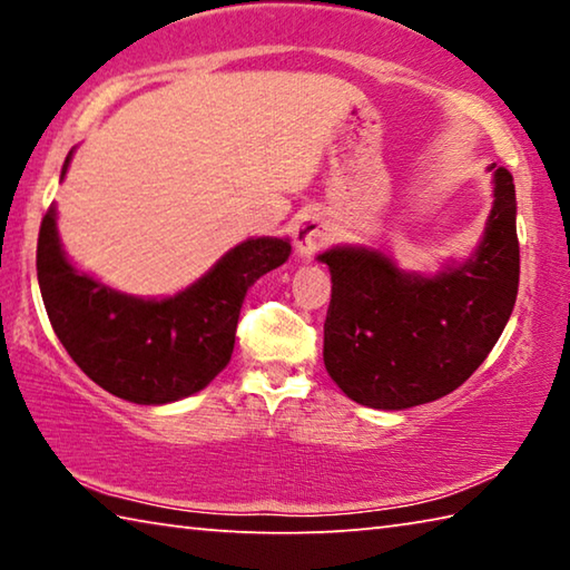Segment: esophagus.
<instances>
[{
	"mask_svg": "<svg viewBox=\"0 0 570 570\" xmlns=\"http://www.w3.org/2000/svg\"><path fill=\"white\" fill-rule=\"evenodd\" d=\"M330 238H332V230H330V226H326L324 218L304 216L302 220H298L296 230H294L296 254L312 258L314 254H320L326 244H330Z\"/></svg>",
	"mask_w": 570,
	"mask_h": 570,
	"instance_id": "1",
	"label": "esophagus"
}]
</instances>
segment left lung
Wrapping results in <instances>:
<instances>
[{"mask_svg": "<svg viewBox=\"0 0 570 570\" xmlns=\"http://www.w3.org/2000/svg\"><path fill=\"white\" fill-rule=\"evenodd\" d=\"M320 258L332 272L324 364L346 397L374 410L445 397L485 362L513 314V176L495 168V204L478 254L440 276L402 274L366 248H332Z\"/></svg>", "mask_w": 570, "mask_h": 570, "instance_id": "8db88e82", "label": "left lung"}]
</instances>
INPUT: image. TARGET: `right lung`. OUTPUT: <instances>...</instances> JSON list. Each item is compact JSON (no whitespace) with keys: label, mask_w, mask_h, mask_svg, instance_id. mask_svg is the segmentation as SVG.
Returning a JSON list of instances; mask_svg holds the SVG:
<instances>
[{"label":"right lung","mask_w":570,"mask_h":570,"mask_svg":"<svg viewBox=\"0 0 570 570\" xmlns=\"http://www.w3.org/2000/svg\"><path fill=\"white\" fill-rule=\"evenodd\" d=\"M288 254L284 238H250L186 292L142 302L77 274L60 248L55 210H47L37 278L57 340L95 384L128 402L166 404L204 390L224 370L248 286Z\"/></svg>","instance_id":"obj_1"}]
</instances>
